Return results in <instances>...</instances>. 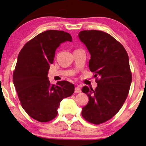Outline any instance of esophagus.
<instances>
[{
  "instance_id": "1",
  "label": "esophagus",
  "mask_w": 146,
  "mask_h": 146,
  "mask_svg": "<svg viewBox=\"0 0 146 146\" xmlns=\"http://www.w3.org/2000/svg\"><path fill=\"white\" fill-rule=\"evenodd\" d=\"M74 92L75 93H80L81 92V89L78 86L76 87L74 89Z\"/></svg>"
}]
</instances>
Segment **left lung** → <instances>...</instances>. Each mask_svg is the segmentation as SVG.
Segmentation results:
<instances>
[{
	"label": "left lung",
	"instance_id": "8db88e82",
	"mask_svg": "<svg viewBox=\"0 0 146 146\" xmlns=\"http://www.w3.org/2000/svg\"><path fill=\"white\" fill-rule=\"evenodd\" d=\"M78 38L90 54V70L99 76L95 90L86 86L82 88L89 98L82 115L100 124L114 116L127 96L132 80L129 57L123 46L104 32L82 31Z\"/></svg>",
	"mask_w": 146,
	"mask_h": 146
}]
</instances>
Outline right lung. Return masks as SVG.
<instances>
[{"mask_svg": "<svg viewBox=\"0 0 146 146\" xmlns=\"http://www.w3.org/2000/svg\"><path fill=\"white\" fill-rule=\"evenodd\" d=\"M66 41H72L69 33L46 31L28 42L18 56L13 72L14 86L23 109L40 122L56 117L60 102L74 92L73 84L60 81L52 85L48 77L56 50Z\"/></svg>", "mask_w": 146, "mask_h": 146, "instance_id": "1", "label": "right lung"}]
</instances>
